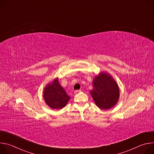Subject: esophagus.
Returning <instances> with one entry per match:
<instances>
[{
  "instance_id": "esophagus-1",
  "label": "esophagus",
  "mask_w": 154,
  "mask_h": 154,
  "mask_svg": "<svg viewBox=\"0 0 154 154\" xmlns=\"http://www.w3.org/2000/svg\"><path fill=\"white\" fill-rule=\"evenodd\" d=\"M81 91H82L81 90H75V91H74V93H75V94H77V93H80V92H81Z\"/></svg>"
}]
</instances>
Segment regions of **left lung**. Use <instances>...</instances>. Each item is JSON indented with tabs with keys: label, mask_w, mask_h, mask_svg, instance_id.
Returning a JSON list of instances; mask_svg holds the SVG:
<instances>
[{
	"label": "left lung",
	"mask_w": 154,
	"mask_h": 154,
	"mask_svg": "<svg viewBox=\"0 0 154 154\" xmlns=\"http://www.w3.org/2000/svg\"><path fill=\"white\" fill-rule=\"evenodd\" d=\"M90 93L96 105L102 109L113 107L118 100L119 90L116 82L106 73H100L93 81Z\"/></svg>",
	"instance_id": "1"
}]
</instances>
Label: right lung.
Instances as JSON below:
<instances>
[{
	"label": "right lung",
	"mask_w": 154,
	"mask_h": 154,
	"mask_svg": "<svg viewBox=\"0 0 154 154\" xmlns=\"http://www.w3.org/2000/svg\"><path fill=\"white\" fill-rule=\"evenodd\" d=\"M43 96L46 104L53 109L63 108L70 99V97L59 84L58 79L45 88Z\"/></svg>",
	"instance_id": "obj_1"
}]
</instances>
